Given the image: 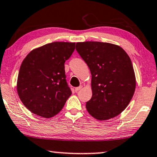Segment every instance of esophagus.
<instances>
[{
    "mask_svg": "<svg viewBox=\"0 0 157 157\" xmlns=\"http://www.w3.org/2000/svg\"><path fill=\"white\" fill-rule=\"evenodd\" d=\"M81 89H82V86H78V87H75V92H78V91L80 90Z\"/></svg>",
    "mask_w": 157,
    "mask_h": 157,
    "instance_id": "obj_1",
    "label": "esophagus"
}]
</instances>
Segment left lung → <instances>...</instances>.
Segmentation results:
<instances>
[{
    "mask_svg": "<svg viewBox=\"0 0 157 157\" xmlns=\"http://www.w3.org/2000/svg\"><path fill=\"white\" fill-rule=\"evenodd\" d=\"M75 49L92 74V96L86 108L94 119L116 117L132 100L136 86L132 63L119 46L98 41L78 42Z\"/></svg>",
    "mask_w": 157,
    "mask_h": 157,
    "instance_id": "8db88e82",
    "label": "left lung"
}]
</instances>
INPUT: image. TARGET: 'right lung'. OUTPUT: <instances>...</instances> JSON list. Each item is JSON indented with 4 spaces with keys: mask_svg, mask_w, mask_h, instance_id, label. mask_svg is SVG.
Here are the masks:
<instances>
[{
    "mask_svg": "<svg viewBox=\"0 0 157 157\" xmlns=\"http://www.w3.org/2000/svg\"><path fill=\"white\" fill-rule=\"evenodd\" d=\"M75 43L53 42L32 50L21 64L17 90L30 111L44 118L53 117L71 95L66 82L65 62Z\"/></svg>",
    "mask_w": 157,
    "mask_h": 157,
    "instance_id": "right-lung-1",
    "label": "right lung"
}]
</instances>
